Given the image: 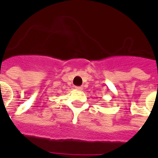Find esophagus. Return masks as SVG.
I'll use <instances>...</instances> for the list:
<instances>
[{"mask_svg":"<svg viewBox=\"0 0 158 158\" xmlns=\"http://www.w3.org/2000/svg\"><path fill=\"white\" fill-rule=\"evenodd\" d=\"M75 89H77V90H82V89H83V87H81V86H76Z\"/></svg>","mask_w":158,"mask_h":158,"instance_id":"obj_1","label":"esophagus"}]
</instances>
